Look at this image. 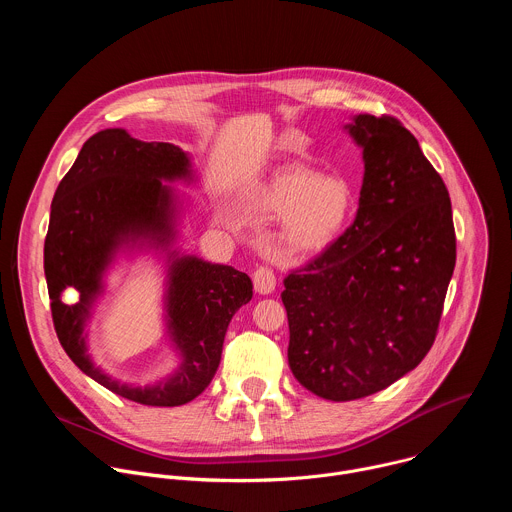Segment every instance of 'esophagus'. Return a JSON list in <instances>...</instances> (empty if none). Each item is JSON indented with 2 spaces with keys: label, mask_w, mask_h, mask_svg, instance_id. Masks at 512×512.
<instances>
[{
  "label": "esophagus",
  "mask_w": 512,
  "mask_h": 512,
  "mask_svg": "<svg viewBox=\"0 0 512 512\" xmlns=\"http://www.w3.org/2000/svg\"><path fill=\"white\" fill-rule=\"evenodd\" d=\"M275 273L269 269V267H257V271L253 273V285H255V291L261 296H269L275 291Z\"/></svg>",
  "instance_id": "esophagus-1"
}]
</instances>
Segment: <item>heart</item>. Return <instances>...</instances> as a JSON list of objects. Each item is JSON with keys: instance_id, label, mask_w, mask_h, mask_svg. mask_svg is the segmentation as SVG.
<instances>
[{"instance_id": "obj_1", "label": "heart", "mask_w": 512, "mask_h": 512, "mask_svg": "<svg viewBox=\"0 0 512 512\" xmlns=\"http://www.w3.org/2000/svg\"><path fill=\"white\" fill-rule=\"evenodd\" d=\"M261 204L275 212L273 249L285 257H306L334 245L354 214V188L336 174H316L304 166H287L261 190Z\"/></svg>"}]
</instances>
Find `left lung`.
I'll list each match as a JSON object with an SVG mask.
<instances>
[{
  "label": "left lung",
  "instance_id": "1",
  "mask_svg": "<svg viewBox=\"0 0 512 512\" xmlns=\"http://www.w3.org/2000/svg\"><path fill=\"white\" fill-rule=\"evenodd\" d=\"M344 129L364 162L356 218L281 291L289 369L328 401L373 395L417 367L456 265L448 188L411 131L369 113Z\"/></svg>",
  "mask_w": 512,
  "mask_h": 512
}]
</instances>
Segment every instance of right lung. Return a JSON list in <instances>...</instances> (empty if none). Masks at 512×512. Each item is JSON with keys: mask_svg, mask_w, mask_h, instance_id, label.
<instances>
[{"mask_svg": "<svg viewBox=\"0 0 512 512\" xmlns=\"http://www.w3.org/2000/svg\"><path fill=\"white\" fill-rule=\"evenodd\" d=\"M166 182H196L192 158L178 145L103 129L85 141L60 180L44 241L50 310L64 352L105 389L154 407L184 405L210 385L231 318L253 298L247 273L176 247L184 204ZM143 250H154L167 265V335L181 358L172 376L145 388L95 368L84 330L116 257ZM68 286L80 291L75 305L61 300Z\"/></svg>", "mask_w": 512, "mask_h": 512, "instance_id": "obj_1", "label": "right lung"}]
</instances>
